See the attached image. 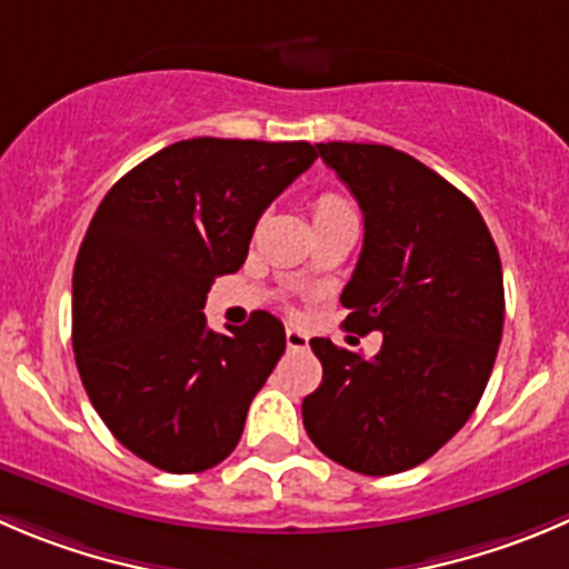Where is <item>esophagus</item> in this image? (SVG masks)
Listing matches in <instances>:
<instances>
[{
	"label": "esophagus",
	"instance_id": "34e87169",
	"mask_svg": "<svg viewBox=\"0 0 569 569\" xmlns=\"http://www.w3.org/2000/svg\"><path fill=\"white\" fill-rule=\"evenodd\" d=\"M284 340H288V349H293V351L307 349V346H310V338H307V335L296 327L284 329Z\"/></svg>",
	"mask_w": 569,
	"mask_h": 569
}]
</instances>
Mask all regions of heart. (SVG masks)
I'll return each instance as SVG.
<instances>
[{"label":"heart","instance_id":"heart-1","mask_svg":"<svg viewBox=\"0 0 569 569\" xmlns=\"http://www.w3.org/2000/svg\"><path fill=\"white\" fill-rule=\"evenodd\" d=\"M340 212H351V209H349V203H346V200L335 192L318 194L316 203H312V220L332 218V214H340Z\"/></svg>","mask_w":569,"mask_h":569}]
</instances>
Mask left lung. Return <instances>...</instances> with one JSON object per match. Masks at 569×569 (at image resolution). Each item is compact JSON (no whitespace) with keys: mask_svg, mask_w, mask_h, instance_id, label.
<instances>
[{"mask_svg":"<svg viewBox=\"0 0 569 569\" xmlns=\"http://www.w3.org/2000/svg\"><path fill=\"white\" fill-rule=\"evenodd\" d=\"M318 156L360 203L362 251L340 305L346 329L382 332L375 357L327 338L323 380L301 402L318 450L360 475L436 456L478 408L502 338L495 240L472 200L388 144L327 142Z\"/></svg>","mask_w":569,"mask_h":569,"instance_id":"1","label":"left lung"}]
</instances>
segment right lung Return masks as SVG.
Masks as SVG:
<instances>
[{"mask_svg": "<svg viewBox=\"0 0 569 569\" xmlns=\"http://www.w3.org/2000/svg\"><path fill=\"white\" fill-rule=\"evenodd\" d=\"M310 142L183 139L119 178L72 276V346L91 405L122 447L172 475L231 456L248 408L284 355L257 310L207 327L212 281L248 257L257 220L312 161Z\"/></svg>", "mask_w": 569, "mask_h": 569, "instance_id": "add662e5", "label": "right lung"}]
</instances>
